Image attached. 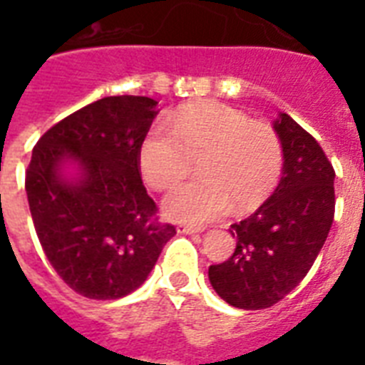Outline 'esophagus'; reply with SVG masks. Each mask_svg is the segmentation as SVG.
Wrapping results in <instances>:
<instances>
[{
    "mask_svg": "<svg viewBox=\"0 0 365 365\" xmlns=\"http://www.w3.org/2000/svg\"><path fill=\"white\" fill-rule=\"evenodd\" d=\"M200 227H195V225H187V223H180L178 225V233H185V235H193L199 233Z\"/></svg>",
    "mask_w": 365,
    "mask_h": 365,
    "instance_id": "obj_1",
    "label": "esophagus"
}]
</instances>
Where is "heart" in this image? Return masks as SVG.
Listing matches in <instances>:
<instances>
[{"label":"heart","mask_w":365,"mask_h":365,"mask_svg":"<svg viewBox=\"0 0 365 365\" xmlns=\"http://www.w3.org/2000/svg\"><path fill=\"white\" fill-rule=\"evenodd\" d=\"M140 170L157 191L174 187L193 172L197 182L176 187L165 200L168 216L205 223L235 208H259L277 189L284 170V145L277 128L252 121L225 104L183 108L170 125L155 123L140 143Z\"/></svg>","instance_id":"obj_1"}]
</instances>
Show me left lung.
<instances>
[{
    "mask_svg": "<svg viewBox=\"0 0 365 365\" xmlns=\"http://www.w3.org/2000/svg\"><path fill=\"white\" fill-rule=\"evenodd\" d=\"M274 128L284 145L282 180L252 216L231 225L233 255L208 269L216 294L246 311L269 309L307 277L335 214V170L320 143L288 113Z\"/></svg>",
    "mask_w": 365,
    "mask_h": 365,
    "instance_id": "8db88e82",
    "label": "left lung"
}]
</instances>
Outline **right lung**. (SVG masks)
I'll return each instance as SVG.
<instances>
[{"instance_id": "1", "label": "right lung", "mask_w": 365, "mask_h": 365, "mask_svg": "<svg viewBox=\"0 0 365 365\" xmlns=\"http://www.w3.org/2000/svg\"><path fill=\"white\" fill-rule=\"evenodd\" d=\"M155 106L148 96H106L51 126L31 151L26 193L37 239L56 274L88 299H119L142 286L176 235L157 217L140 174ZM64 158L80 163L79 182L59 178Z\"/></svg>"}]
</instances>
